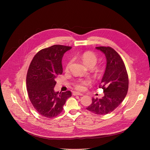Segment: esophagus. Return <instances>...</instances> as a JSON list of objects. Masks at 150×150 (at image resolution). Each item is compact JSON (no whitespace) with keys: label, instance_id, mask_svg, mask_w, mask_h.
<instances>
[{"label":"esophagus","instance_id":"esophagus-1","mask_svg":"<svg viewBox=\"0 0 150 150\" xmlns=\"http://www.w3.org/2000/svg\"><path fill=\"white\" fill-rule=\"evenodd\" d=\"M73 95L74 96H83V94L82 93H80L79 92H74V93H73Z\"/></svg>","mask_w":150,"mask_h":150}]
</instances>
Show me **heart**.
Wrapping results in <instances>:
<instances>
[{
  "mask_svg": "<svg viewBox=\"0 0 150 150\" xmlns=\"http://www.w3.org/2000/svg\"><path fill=\"white\" fill-rule=\"evenodd\" d=\"M81 58L83 62V63L85 64L87 67H94L97 62V57L96 55L91 52H86L82 53L81 56ZM71 61H69L66 66V69L68 70L69 69V65L71 64ZM89 82V81L88 79H79L75 82L74 83V87L76 90H83L85 89V86L87 85Z\"/></svg>",
  "mask_w": 150,
  "mask_h": 150,
  "instance_id": "heart-1",
  "label": "heart"
}]
</instances>
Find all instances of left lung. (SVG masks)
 I'll return each mask as SVG.
<instances>
[{
  "label": "left lung",
  "instance_id": "8db88e82",
  "mask_svg": "<svg viewBox=\"0 0 150 150\" xmlns=\"http://www.w3.org/2000/svg\"><path fill=\"white\" fill-rule=\"evenodd\" d=\"M106 58V68L99 88L103 89L101 98L92 99L88 110L96 115H105L111 113L125 98L129 86L126 69L120 55L110 47H97Z\"/></svg>",
  "mask_w": 150,
  "mask_h": 150
}]
</instances>
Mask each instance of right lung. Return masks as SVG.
I'll return each instance as SVG.
<instances>
[{
	"label": "right lung",
	"mask_w": 150,
	"mask_h": 150,
	"mask_svg": "<svg viewBox=\"0 0 150 150\" xmlns=\"http://www.w3.org/2000/svg\"><path fill=\"white\" fill-rule=\"evenodd\" d=\"M72 47L53 45L39 51L32 60L27 75L29 98L41 116L52 118L59 115L68 98L70 91L56 92L55 78L63 72L62 59Z\"/></svg>",
	"instance_id": "right-lung-1"
}]
</instances>
